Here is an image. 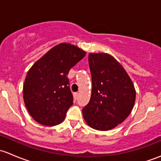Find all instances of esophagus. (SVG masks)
I'll return each mask as SVG.
<instances>
[{
	"label": "esophagus",
	"instance_id": "obj_1",
	"mask_svg": "<svg viewBox=\"0 0 161 161\" xmlns=\"http://www.w3.org/2000/svg\"><path fill=\"white\" fill-rule=\"evenodd\" d=\"M78 97H79V93H77V92H75V93H74L75 100H77Z\"/></svg>",
	"mask_w": 161,
	"mask_h": 161
}]
</instances>
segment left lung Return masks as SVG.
I'll use <instances>...</instances> for the list:
<instances>
[{"label":"left lung","instance_id":"8db88e82","mask_svg":"<svg viewBox=\"0 0 161 161\" xmlns=\"http://www.w3.org/2000/svg\"><path fill=\"white\" fill-rule=\"evenodd\" d=\"M92 93L82 109L85 121L100 131L114 129L130 114L136 90L124 68L108 53H90Z\"/></svg>","mask_w":161,"mask_h":161}]
</instances>
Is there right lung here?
<instances>
[{"label": "right lung", "instance_id": "1", "mask_svg": "<svg viewBox=\"0 0 161 161\" xmlns=\"http://www.w3.org/2000/svg\"><path fill=\"white\" fill-rule=\"evenodd\" d=\"M86 52L70 43L53 47L29 70L23 86L25 107L34 120L47 126L59 125L73 104L67 75Z\"/></svg>", "mask_w": 161, "mask_h": 161}]
</instances>
